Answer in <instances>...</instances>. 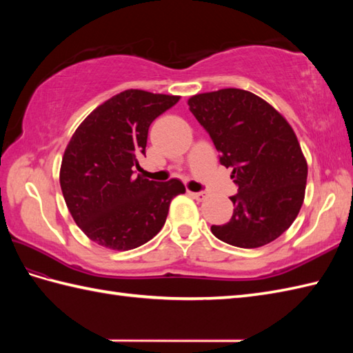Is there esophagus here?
I'll use <instances>...</instances> for the list:
<instances>
[{
  "mask_svg": "<svg viewBox=\"0 0 353 353\" xmlns=\"http://www.w3.org/2000/svg\"><path fill=\"white\" fill-rule=\"evenodd\" d=\"M190 196H191L192 199H196V200L201 201V200L206 199V192H203V191H200V192H190Z\"/></svg>",
  "mask_w": 353,
  "mask_h": 353,
  "instance_id": "1",
  "label": "esophagus"
}]
</instances>
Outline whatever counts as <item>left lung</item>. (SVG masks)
Masks as SVG:
<instances>
[{
    "label": "left lung",
    "instance_id": "8db88e82",
    "mask_svg": "<svg viewBox=\"0 0 353 353\" xmlns=\"http://www.w3.org/2000/svg\"><path fill=\"white\" fill-rule=\"evenodd\" d=\"M209 133L220 163L238 186L234 215L212 234L230 245L256 249L279 238L301 211L308 165L294 130L273 106L244 89H220L188 100Z\"/></svg>",
    "mask_w": 353,
    "mask_h": 353
}]
</instances>
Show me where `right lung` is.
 I'll list each match as a JSON object with an SVG mask.
<instances>
[{
  "mask_svg": "<svg viewBox=\"0 0 353 353\" xmlns=\"http://www.w3.org/2000/svg\"><path fill=\"white\" fill-rule=\"evenodd\" d=\"M181 97L129 89L104 101L74 132L61 167V188L83 234L112 250L150 241L167 220L171 200L185 192L177 179L134 176L145 154L148 127Z\"/></svg>",
  "mask_w": 353,
  "mask_h": 353,
  "instance_id": "add662e5",
  "label": "right lung"
}]
</instances>
